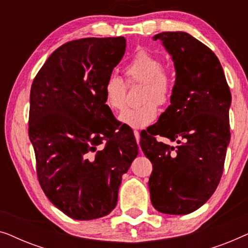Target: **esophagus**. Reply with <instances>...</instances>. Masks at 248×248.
Masks as SVG:
<instances>
[{
  "label": "esophagus",
  "instance_id": "obj_1",
  "mask_svg": "<svg viewBox=\"0 0 248 248\" xmlns=\"http://www.w3.org/2000/svg\"><path fill=\"white\" fill-rule=\"evenodd\" d=\"M133 133H134L135 139H137V142L139 143V142H140V132H139V131H134Z\"/></svg>",
  "mask_w": 248,
  "mask_h": 248
}]
</instances>
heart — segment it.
<instances>
[{"label":"heart","instance_id":"1","mask_svg":"<svg viewBox=\"0 0 248 248\" xmlns=\"http://www.w3.org/2000/svg\"><path fill=\"white\" fill-rule=\"evenodd\" d=\"M127 82L141 83L140 106L128 108L120 115L122 123L132 128H143L157 120L158 105L167 106L174 93V81L164 69V61L148 50H140L124 67ZM105 105L113 111L124 109L126 105V84L121 77L109 74L103 86Z\"/></svg>","mask_w":248,"mask_h":248}]
</instances>
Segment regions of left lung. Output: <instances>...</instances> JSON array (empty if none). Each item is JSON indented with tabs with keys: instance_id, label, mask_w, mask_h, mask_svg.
<instances>
[{
	"instance_id": "left-lung-1",
	"label": "left lung",
	"mask_w": 248,
	"mask_h": 248,
	"mask_svg": "<svg viewBox=\"0 0 248 248\" xmlns=\"http://www.w3.org/2000/svg\"><path fill=\"white\" fill-rule=\"evenodd\" d=\"M154 40L171 56L176 80L170 105L141 133L142 151L154 167L151 203L166 215H187L211 198L221 178L232 93L218 57L200 40L184 31L161 32ZM155 135L180 145L158 142Z\"/></svg>"
}]
</instances>
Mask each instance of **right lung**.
Wrapping results in <instances>:
<instances>
[{
  "label": "right lung",
  "instance_id": "add662e5",
  "mask_svg": "<svg viewBox=\"0 0 248 248\" xmlns=\"http://www.w3.org/2000/svg\"><path fill=\"white\" fill-rule=\"evenodd\" d=\"M126 48L124 37L83 38L59 47L30 90L29 139L50 202L76 220L109 215L122 176L137 158L134 134L118 128L103 86ZM107 142L103 149L97 145Z\"/></svg>",
  "mask_w": 248,
  "mask_h": 248
}]
</instances>
